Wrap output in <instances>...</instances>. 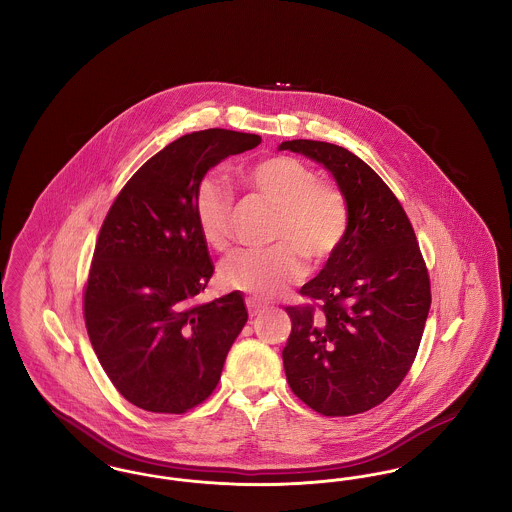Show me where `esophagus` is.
Masks as SVG:
<instances>
[{
    "instance_id": "1",
    "label": "esophagus",
    "mask_w": 512,
    "mask_h": 512,
    "mask_svg": "<svg viewBox=\"0 0 512 512\" xmlns=\"http://www.w3.org/2000/svg\"><path fill=\"white\" fill-rule=\"evenodd\" d=\"M245 307H247V313H249V317H257V315H261L267 307L259 301V299H255V297H247L245 299Z\"/></svg>"
}]
</instances>
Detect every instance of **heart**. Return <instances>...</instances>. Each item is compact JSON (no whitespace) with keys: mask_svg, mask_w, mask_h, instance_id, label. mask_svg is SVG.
I'll list each match as a JSON object with an SVG mask.
<instances>
[{"mask_svg":"<svg viewBox=\"0 0 512 512\" xmlns=\"http://www.w3.org/2000/svg\"><path fill=\"white\" fill-rule=\"evenodd\" d=\"M242 176L253 194L276 209L270 230L276 245L234 253L222 263L220 278L228 288L274 299L305 276V259L322 267L338 253L349 228V205L336 184L288 155L263 159ZM194 215L203 242L226 251L234 238V195L217 174L197 182Z\"/></svg>","mask_w":512,"mask_h":512,"instance_id":"heart-1","label":"heart"}]
</instances>
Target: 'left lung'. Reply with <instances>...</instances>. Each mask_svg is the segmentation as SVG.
Segmentation results:
<instances>
[{
	"label": "left lung",
	"instance_id": "8db88e82",
	"mask_svg": "<svg viewBox=\"0 0 512 512\" xmlns=\"http://www.w3.org/2000/svg\"><path fill=\"white\" fill-rule=\"evenodd\" d=\"M280 149L322 163L349 205L338 253L301 288L313 303L286 307V378L317 413H366L413 366L432 303L428 268L403 205L363 159L315 140L282 142Z\"/></svg>",
	"mask_w": 512,
	"mask_h": 512
}]
</instances>
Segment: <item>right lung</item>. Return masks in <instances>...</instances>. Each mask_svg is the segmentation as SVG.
<instances>
[{
  "instance_id": "obj_1",
  "label": "right lung",
  "mask_w": 512,
  "mask_h": 512,
  "mask_svg": "<svg viewBox=\"0 0 512 512\" xmlns=\"http://www.w3.org/2000/svg\"><path fill=\"white\" fill-rule=\"evenodd\" d=\"M261 136L209 128L186 134L132 174L101 224L84 322L113 386L149 413L184 414L217 388L247 322L242 293L199 301L215 272L194 215L205 172Z\"/></svg>"
}]
</instances>
